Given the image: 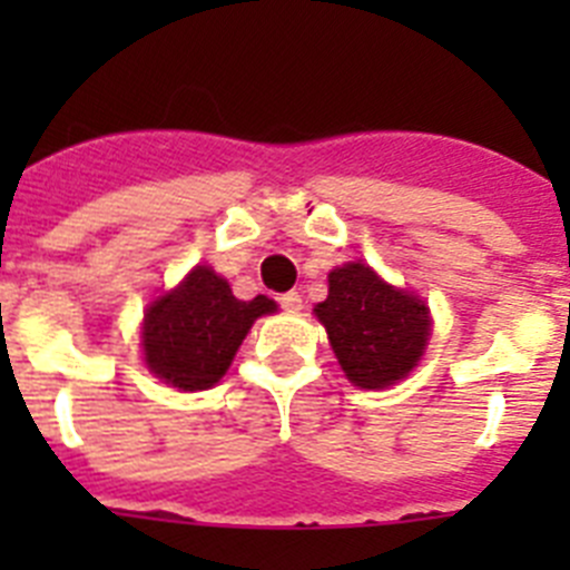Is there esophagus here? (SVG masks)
<instances>
[{
  "mask_svg": "<svg viewBox=\"0 0 570 570\" xmlns=\"http://www.w3.org/2000/svg\"><path fill=\"white\" fill-rule=\"evenodd\" d=\"M279 305L285 311H299L302 308V294H299V291H288V294L279 296Z\"/></svg>",
  "mask_w": 570,
  "mask_h": 570,
  "instance_id": "34e87169",
  "label": "esophagus"
}]
</instances>
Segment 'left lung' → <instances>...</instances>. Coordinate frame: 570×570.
Listing matches in <instances>:
<instances>
[{
    "instance_id": "obj_1",
    "label": "left lung",
    "mask_w": 570,
    "mask_h": 570,
    "mask_svg": "<svg viewBox=\"0 0 570 570\" xmlns=\"http://www.w3.org/2000/svg\"><path fill=\"white\" fill-rule=\"evenodd\" d=\"M342 371L356 387L380 391L405 380L422 360L431 314L416 294L387 285L365 262L328 274V299L314 308Z\"/></svg>"
}]
</instances>
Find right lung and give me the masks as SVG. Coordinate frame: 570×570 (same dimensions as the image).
<instances>
[{
  "label": "right lung",
  "mask_w": 570,
  "mask_h": 570,
  "mask_svg": "<svg viewBox=\"0 0 570 570\" xmlns=\"http://www.w3.org/2000/svg\"><path fill=\"white\" fill-rule=\"evenodd\" d=\"M274 311L276 302L268 296L236 299L228 279L208 265H196L174 291L150 302L145 311V365L179 391L214 387L250 325Z\"/></svg>",
  "instance_id": "right-lung-1"
}]
</instances>
